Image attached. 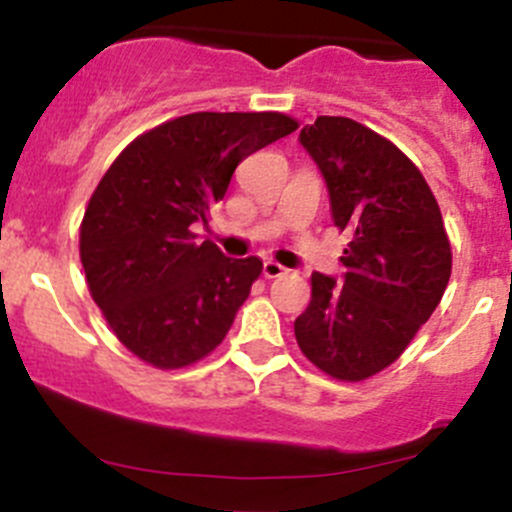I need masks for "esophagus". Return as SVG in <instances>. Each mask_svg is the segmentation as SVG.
<instances>
[{
	"label": "esophagus",
	"mask_w": 512,
	"mask_h": 512,
	"mask_svg": "<svg viewBox=\"0 0 512 512\" xmlns=\"http://www.w3.org/2000/svg\"><path fill=\"white\" fill-rule=\"evenodd\" d=\"M262 272H265V277H280V275H285L287 272V267H282L280 262H275V260H265V265H262Z\"/></svg>",
	"instance_id": "34e87169"
}]
</instances>
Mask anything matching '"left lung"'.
<instances>
[{"label":"left lung","instance_id":"left-lung-1","mask_svg":"<svg viewBox=\"0 0 512 512\" xmlns=\"http://www.w3.org/2000/svg\"><path fill=\"white\" fill-rule=\"evenodd\" d=\"M300 145L325 180L332 222L352 240L340 282L312 272L297 345L327 375L365 380L403 355L448 287L443 215L418 167L355 119L317 117Z\"/></svg>","mask_w":512,"mask_h":512}]
</instances>
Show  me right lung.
Wrapping results in <instances>:
<instances>
[{"label":"right lung","mask_w":512,"mask_h":512,"mask_svg":"<svg viewBox=\"0 0 512 512\" xmlns=\"http://www.w3.org/2000/svg\"><path fill=\"white\" fill-rule=\"evenodd\" d=\"M297 130L280 112H195L137 137L84 212L79 257L94 302L127 350L177 370L225 340L260 257L195 235L245 157Z\"/></svg>","instance_id":"add662e5"}]
</instances>
